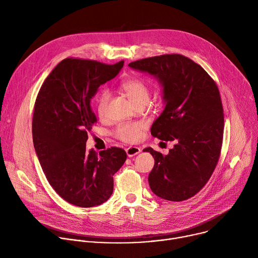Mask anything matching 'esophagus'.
Instances as JSON below:
<instances>
[{
  "mask_svg": "<svg viewBox=\"0 0 258 258\" xmlns=\"http://www.w3.org/2000/svg\"><path fill=\"white\" fill-rule=\"evenodd\" d=\"M125 151H126V155L128 157H133V156L139 154L141 152V149L139 148V147H130V148H127Z\"/></svg>",
  "mask_w": 258,
  "mask_h": 258,
  "instance_id": "esophagus-1",
  "label": "esophagus"
}]
</instances>
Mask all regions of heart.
<instances>
[{"label": "heart", "mask_w": 258, "mask_h": 258, "mask_svg": "<svg viewBox=\"0 0 258 258\" xmlns=\"http://www.w3.org/2000/svg\"><path fill=\"white\" fill-rule=\"evenodd\" d=\"M122 91L126 94L132 103L136 106L140 103H147L149 101L150 92L149 88L143 81L138 79L126 80L121 84ZM110 100V92L103 90L96 98V109L99 116H104L108 102ZM144 128V124L140 122H125L116 128V137L126 143H135L141 138V133Z\"/></svg>", "instance_id": "1"}]
</instances>
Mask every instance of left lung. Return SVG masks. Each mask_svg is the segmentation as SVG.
Segmentation results:
<instances>
[{
    "instance_id": "obj_1",
    "label": "left lung",
    "mask_w": 258,
    "mask_h": 258,
    "mask_svg": "<svg viewBox=\"0 0 258 258\" xmlns=\"http://www.w3.org/2000/svg\"><path fill=\"white\" fill-rule=\"evenodd\" d=\"M128 66L148 73L162 87L165 107L151 135L175 143L167 155L150 147L143 150L155 160L150 188L168 201L187 200L205 186L222 150L225 122L218 88L199 64L178 54L145 58Z\"/></svg>"
}]
</instances>
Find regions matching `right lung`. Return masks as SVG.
<instances>
[{"label":"right lung","instance_id":"add662e5","mask_svg":"<svg viewBox=\"0 0 258 258\" xmlns=\"http://www.w3.org/2000/svg\"><path fill=\"white\" fill-rule=\"evenodd\" d=\"M123 61L108 65L93 60H62L45 80L34 104L33 146L56 193L80 207L106 202L113 193V175L126 160L112 147L99 154L86 148L97 121L91 100L101 85L114 79Z\"/></svg>","mask_w":258,"mask_h":258}]
</instances>
